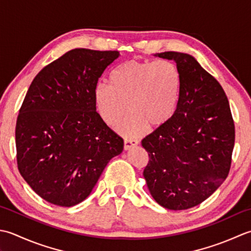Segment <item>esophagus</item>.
I'll list each match as a JSON object with an SVG mask.
<instances>
[{
  "instance_id": "obj_1",
  "label": "esophagus",
  "mask_w": 251,
  "mask_h": 251,
  "mask_svg": "<svg viewBox=\"0 0 251 251\" xmlns=\"http://www.w3.org/2000/svg\"><path fill=\"white\" fill-rule=\"evenodd\" d=\"M139 144V142L136 140H133V139H126L125 140V151H130L132 147L137 146Z\"/></svg>"
}]
</instances>
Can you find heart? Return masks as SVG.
Wrapping results in <instances>:
<instances>
[{"mask_svg": "<svg viewBox=\"0 0 251 251\" xmlns=\"http://www.w3.org/2000/svg\"><path fill=\"white\" fill-rule=\"evenodd\" d=\"M110 85L100 83L94 90L97 111L107 125L122 135L136 137L148 129H158L176 114L182 89L177 66L170 60L125 61L111 71Z\"/></svg>", "mask_w": 251, "mask_h": 251, "instance_id": "obj_1", "label": "heart"}]
</instances>
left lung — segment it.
Wrapping results in <instances>:
<instances>
[{
  "instance_id": "1",
  "label": "left lung",
  "mask_w": 251,
  "mask_h": 251,
  "mask_svg": "<svg viewBox=\"0 0 251 251\" xmlns=\"http://www.w3.org/2000/svg\"><path fill=\"white\" fill-rule=\"evenodd\" d=\"M180 69L182 89L176 114L147 135L150 156L144 176L155 201L170 210H185L211 196L231 168L235 127L222 86L195 57L163 52Z\"/></svg>"
}]
</instances>
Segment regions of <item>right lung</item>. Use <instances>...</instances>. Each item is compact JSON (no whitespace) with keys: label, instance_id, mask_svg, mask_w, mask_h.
Instances as JSON below:
<instances>
[{"label":"right lung","instance_id":"add662e5","mask_svg":"<svg viewBox=\"0 0 251 251\" xmlns=\"http://www.w3.org/2000/svg\"><path fill=\"white\" fill-rule=\"evenodd\" d=\"M117 50L75 49L45 66L16 124L20 175L38 195L73 207L88 197L124 140L97 114L94 90Z\"/></svg>","mask_w":251,"mask_h":251}]
</instances>
